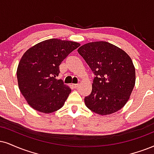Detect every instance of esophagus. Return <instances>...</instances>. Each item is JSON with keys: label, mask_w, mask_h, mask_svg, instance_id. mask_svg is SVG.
Returning <instances> with one entry per match:
<instances>
[{"label": "esophagus", "mask_w": 154, "mask_h": 154, "mask_svg": "<svg viewBox=\"0 0 154 154\" xmlns=\"http://www.w3.org/2000/svg\"><path fill=\"white\" fill-rule=\"evenodd\" d=\"M71 86H73L74 88H75L79 86V84H71Z\"/></svg>", "instance_id": "1"}]
</instances>
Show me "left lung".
Masks as SVG:
<instances>
[{
	"label": "left lung",
	"instance_id": "obj_1",
	"mask_svg": "<svg viewBox=\"0 0 154 154\" xmlns=\"http://www.w3.org/2000/svg\"><path fill=\"white\" fill-rule=\"evenodd\" d=\"M78 53L95 75L91 93L84 98L86 106L100 115L122 109L135 86V68L130 56L106 41L86 43Z\"/></svg>",
	"mask_w": 154,
	"mask_h": 154
}]
</instances>
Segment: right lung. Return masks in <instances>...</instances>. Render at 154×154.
Wrapping results in <instances>:
<instances>
[{
	"label": "right lung",
	"instance_id": "right-lung-1",
	"mask_svg": "<svg viewBox=\"0 0 154 154\" xmlns=\"http://www.w3.org/2000/svg\"><path fill=\"white\" fill-rule=\"evenodd\" d=\"M79 43L52 38L30 48L17 69L18 87L28 103L38 111L51 113L63 106L71 89L56 79L59 66Z\"/></svg>",
	"mask_w": 154,
	"mask_h": 154
}]
</instances>
